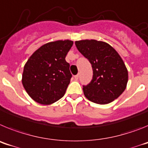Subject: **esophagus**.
Segmentation results:
<instances>
[{
    "label": "esophagus",
    "mask_w": 148,
    "mask_h": 148,
    "mask_svg": "<svg viewBox=\"0 0 148 148\" xmlns=\"http://www.w3.org/2000/svg\"><path fill=\"white\" fill-rule=\"evenodd\" d=\"M74 78H75V80H78V78H79V75H78H78H75V76H74Z\"/></svg>",
    "instance_id": "esophagus-1"
}]
</instances>
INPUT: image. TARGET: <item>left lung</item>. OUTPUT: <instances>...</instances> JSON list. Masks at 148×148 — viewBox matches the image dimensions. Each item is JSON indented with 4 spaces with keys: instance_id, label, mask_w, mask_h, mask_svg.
<instances>
[{
    "instance_id": "1",
    "label": "left lung",
    "mask_w": 148,
    "mask_h": 148,
    "mask_svg": "<svg viewBox=\"0 0 148 148\" xmlns=\"http://www.w3.org/2000/svg\"><path fill=\"white\" fill-rule=\"evenodd\" d=\"M75 46L92 65V80L83 85L86 98L99 104L117 99L128 80L127 70L119 53L110 44L96 40H78Z\"/></svg>"
}]
</instances>
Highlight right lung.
Masks as SVG:
<instances>
[{
	"label": "right lung",
	"instance_id": "right-lung-1",
	"mask_svg": "<svg viewBox=\"0 0 148 148\" xmlns=\"http://www.w3.org/2000/svg\"><path fill=\"white\" fill-rule=\"evenodd\" d=\"M72 40H57L40 47L26 63L22 84L36 102L50 104L64 96L72 74L65 60Z\"/></svg>",
	"mask_w": 148,
	"mask_h": 148
}]
</instances>
